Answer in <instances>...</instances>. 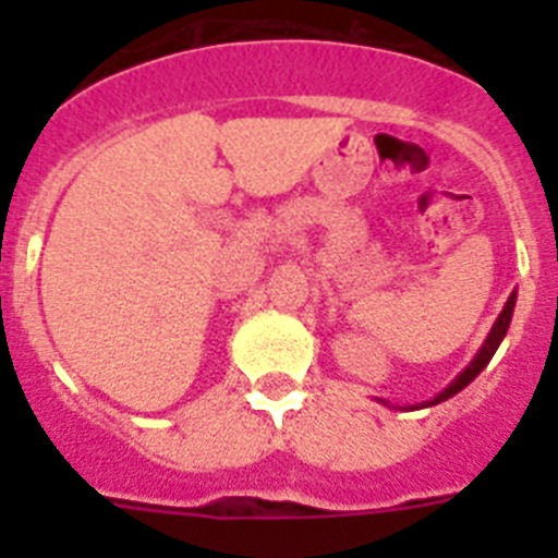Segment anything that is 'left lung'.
<instances>
[{
  "label": "left lung",
  "mask_w": 558,
  "mask_h": 558,
  "mask_svg": "<svg viewBox=\"0 0 558 558\" xmlns=\"http://www.w3.org/2000/svg\"><path fill=\"white\" fill-rule=\"evenodd\" d=\"M514 302H517V293H511L509 302H506V307H502V313L497 315V322H495V327H492V332L486 335V340H483L481 352L475 354V360H472L470 366L463 368V372L458 374L456 379H452V383L445 388V391L436 393V397L427 399V402H422V405H416V408H430V405H438V402H445V399L456 397L458 391H463V388L470 386L472 379H475L477 374H481L483 368H486V363H489V360L495 357L497 347H500V340L506 338V329H509V324H511V313H514ZM411 411H413V405H411Z\"/></svg>",
  "instance_id": "left-lung-1"
}]
</instances>
